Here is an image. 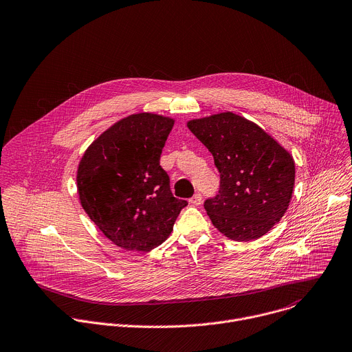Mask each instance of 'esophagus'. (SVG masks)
<instances>
[{
	"label": "esophagus",
	"mask_w": 352,
	"mask_h": 352,
	"mask_svg": "<svg viewBox=\"0 0 352 352\" xmlns=\"http://www.w3.org/2000/svg\"><path fill=\"white\" fill-rule=\"evenodd\" d=\"M189 203H190L192 206H199V204H201V195H200V193L193 195V196L189 199Z\"/></svg>",
	"instance_id": "34e87169"
}]
</instances>
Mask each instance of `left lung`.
Listing matches in <instances>:
<instances>
[{
  "mask_svg": "<svg viewBox=\"0 0 352 352\" xmlns=\"http://www.w3.org/2000/svg\"><path fill=\"white\" fill-rule=\"evenodd\" d=\"M188 129L208 149L219 190L204 201L214 226L232 241L261 238L285 215L294 186V162L257 124L235 113L192 120Z\"/></svg>",
  "mask_w": 352,
  "mask_h": 352,
  "instance_id": "1",
  "label": "left lung"
}]
</instances>
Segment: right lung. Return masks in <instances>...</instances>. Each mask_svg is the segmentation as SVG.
<instances>
[{"instance_id": "right-lung-1", "label": "right lung", "mask_w": 352, "mask_h": 352, "mask_svg": "<svg viewBox=\"0 0 352 352\" xmlns=\"http://www.w3.org/2000/svg\"><path fill=\"white\" fill-rule=\"evenodd\" d=\"M174 120L152 113L126 117L84 153L77 171L81 206L116 246L149 252L171 233L186 200L174 197L160 155Z\"/></svg>"}]
</instances>
